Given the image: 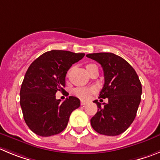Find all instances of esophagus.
Instances as JSON below:
<instances>
[{"instance_id":"obj_1","label":"esophagus","mask_w":160,"mask_h":160,"mask_svg":"<svg viewBox=\"0 0 160 160\" xmlns=\"http://www.w3.org/2000/svg\"><path fill=\"white\" fill-rule=\"evenodd\" d=\"M87 103H88V102L85 101V100H81V101H80V104H81L82 106L87 104Z\"/></svg>"}]
</instances>
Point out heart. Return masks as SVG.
I'll return each mask as SVG.
<instances>
[{
  "mask_svg": "<svg viewBox=\"0 0 160 160\" xmlns=\"http://www.w3.org/2000/svg\"><path fill=\"white\" fill-rule=\"evenodd\" d=\"M91 65L92 64H88L87 67ZM94 87H78L73 90V94L80 99H88L92 93L94 92Z\"/></svg>",
  "mask_w": 160,
  "mask_h": 160,
  "instance_id": "b5f03b06",
  "label": "heart"
}]
</instances>
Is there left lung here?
I'll use <instances>...</instances> for the list:
<instances>
[{
  "label": "left lung",
  "mask_w": 160,
  "mask_h": 160,
  "mask_svg": "<svg viewBox=\"0 0 160 160\" xmlns=\"http://www.w3.org/2000/svg\"><path fill=\"white\" fill-rule=\"evenodd\" d=\"M86 57L101 65L104 84L100 98H108L103 106L95 100L98 111L91 125L98 133L114 136L124 132L136 118L142 94L137 73L124 59L112 52L88 54Z\"/></svg>",
  "instance_id": "1"
}]
</instances>
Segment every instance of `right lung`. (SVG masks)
<instances>
[{"label":"right lung","mask_w":160,"mask_h":160,"mask_svg":"<svg viewBox=\"0 0 160 160\" xmlns=\"http://www.w3.org/2000/svg\"><path fill=\"white\" fill-rule=\"evenodd\" d=\"M84 55L52 50L30 64L21 84L20 103L24 121L35 134L47 137L60 133L72 112L80 106L78 98L69 96L60 102L56 93L64 92L67 72Z\"/></svg>","instance_id":"obj_1"}]
</instances>
